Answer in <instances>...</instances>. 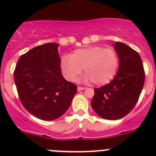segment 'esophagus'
I'll list each match as a JSON object with an SVG mask.
<instances>
[{
	"label": "esophagus",
	"mask_w": 156,
	"mask_h": 156,
	"mask_svg": "<svg viewBox=\"0 0 156 156\" xmlns=\"http://www.w3.org/2000/svg\"><path fill=\"white\" fill-rule=\"evenodd\" d=\"M84 89L85 88L83 87H80V86L77 87V90H84Z\"/></svg>",
	"instance_id": "esophagus-1"
}]
</instances>
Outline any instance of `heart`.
Instances as JSON below:
<instances>
[{"mask_svg":"<svg viewBox=\"0 0 156 156\" xmlns=\"http://www.w3.org/2000/svg\"><path fill=\"white\" fill-rule=\"evenodd\" d=\"M119 65V55L114 48L90 46L75 50L71 55H63L60 68L63 76L70 82L76 80L84 69L83 81L101 86L115 77Z\"/></svg>","mask_w":156,"mask_h":156,"instance_id":"heart-1","label":"heart"}]
</instances>
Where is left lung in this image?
Listing matches in <instances>:
<instances>
[{
  "mask_svg": "<svg viewBox=\"0 0 156 156\" xmlns=\"http://www.w3.org/2000/svg\"><path fill=\"white\" fill-rule=\"evenodd\" d=\"M119 57V69L114 79L94 88L91 106L103 119L115 120L124 117L137 104L144 83V70L140 56L123 43L115 42Z\"/></svg>",
  "mask_w": 156,
  "mask_h": 156,
  "instance_id": "8db88e82",
  "label": "left lung"
}]
</instances>
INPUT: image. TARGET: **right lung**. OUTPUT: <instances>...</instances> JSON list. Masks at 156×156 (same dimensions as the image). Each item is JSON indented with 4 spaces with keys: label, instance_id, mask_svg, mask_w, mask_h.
Masks as SVG:
<instances>
[{
    "label": "right lung",
    "instance_id": "1",
    "mask_svg": "<svg viewBox=\"0 0 156 156\" xmlns=\"http://www.w3.org/2000/svg\"><path fill=\"white\" fill-rule=\"evenodd\" d=\"M59 44L48 43L20 56L14 80L24 108L42 120H54L70 106L77 86L62 75Z\"/></svg>",
    "mask_w": 156,
    "mask_h": 156
}]
</instances>
